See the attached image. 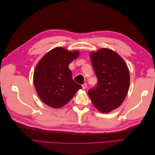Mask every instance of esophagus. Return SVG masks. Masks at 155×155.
<instances>
[{"instance_id": "obj_1", "label": "esophagus", "mask_w": 155, "mask_h": 155, "mask_svg": "<svg viewBox=\"0 0 155 155\" xmlns=\"http://www.w3.org/2000/svg\"><path fill=\"white\" fill-rule=\"evenodd\" d=\"M87 83H84V84H83V85H82V87H83V89H85V88H87Z\"/></svg>"}]
</instances>
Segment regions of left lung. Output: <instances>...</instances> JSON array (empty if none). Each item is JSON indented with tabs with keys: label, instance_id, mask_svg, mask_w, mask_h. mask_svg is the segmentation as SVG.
<instances>
[{
	"label": "left lung",
	"instance_id": "obj_1",
	"mask_svg": "<svg viewBox=\"0 0 155 155\" xmlns=\"http://www.w3.org/2000/svg\"><path fill=\"white\" fill-rule=\"evenodd\" d=\"M97 78L88 96L97 109L107 113L122 104L129 91L130 76L126 63L115 51L101 48L90 54Z\"/></svg>",
	"mask_w": 155,
	"mask_h": 155
}]
</instances>
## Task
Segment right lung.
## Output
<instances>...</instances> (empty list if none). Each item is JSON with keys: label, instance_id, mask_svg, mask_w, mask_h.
<instances>
[{"label": "right lung", "instance_id": "right-lung-1", "mask_svg": "<svg viewBox=\"0 0 155 155\" xmlns=\"http://www.w3.org/2000/svg\"><path fill=\"white\" fill-rule=\"evenodd\" d=\"M78 51H69L61 47L48 51L37 64L34 83L40 99L46 105L58 109L71 100L82 87L72 79L69 63L76 59Z\"/></svg>", "mask_w": 155, "mask_h": 155}]
</instances>
